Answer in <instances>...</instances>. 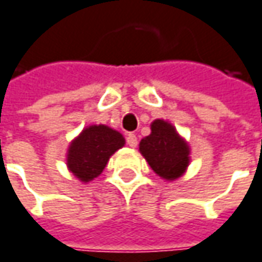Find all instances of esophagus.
I'll return each mask as SVG.
<instances>
[{
  "mask_svg": "<svg viewBox=\"0 0 262 262\" xmlns=\"http://www.w3.org/2000/svg\"><path fill=\"white\" fill-rule=\"evenodd\" d=\"M126 143L129 144L130 147H136L137 146V137L135 133H129L126 135Z\"/></svg>",
  "mask_w": 262,
  "mask_h": 262,
  "instance_id": "esophagus-1",
  "label": "esophagus"
}]
</instances>
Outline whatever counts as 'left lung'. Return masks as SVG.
<instances>
[{
    "mask_svg": "<svg viewBox=\"0 0 262 262\" xmlns=\"http://www.w3.org/2000/svg\"><path fill=\"white\" fill-rule=\"evenodd\" d=\"M139 150L153 171L166 180L180 177L188 166V146L173 126L160 119L151 123V133L142 139Z\"/></svg>",
    "mask_w": 262,
    "mask_h": 262,
    "instance_id": "obj_1",
    "label": "left lung"
}]
</instances>
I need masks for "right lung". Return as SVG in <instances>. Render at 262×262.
Masks as SVG:
<instances>
[{
    "label": "right lung",
    "instance_id": "obj_1",
    "mask_svg": "<svg viewBox=\"0 0 262 262\" xmlns=\"http://www.w3.org/2000/svg\"><path fill=\"white\" fill-rule=\"evenodd\" d=\"M125 144V139L105 125L89 126L68 150V167L82 182H91L103 171L109 157Z\"/></svg>",
    "mask_w": 262,
    "mask_h": 262
}]
</instances>
